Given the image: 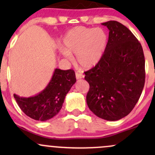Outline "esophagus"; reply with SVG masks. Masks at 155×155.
<instances>
[{
    "mask_svg": "<svg viewBox=\"0 0 155 155\" xmlns=\"http://www.w3.org/2000/svg\"><path fill=\"white\" fill-rule=\"evenodd\" d=\"M84 76L82 74H81V73H78V72H76V78L77 79H82V78H84Z\"/></svg>",
    "mask_w": 155,
    "mask_h": 155,
    "instance_id": "1",
    "label": "esophagus"
}]
</instances>
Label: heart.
<instances>
[{
  "instance_id": "obj_1",
  "label": "heart",
  "mask_w": 155,
  "mask_h": 155,
  "mask_svg": "<svg viewBox=\"0 0 155 155\" xmlns=\"http://www.w3.org/2000/svg\"><path fill=\"white\" fill-rule=\"evenodd\" d=\"M108 44V35L100 28L76 27L64 35L60 52L65 58L76 54V60L84 68H91L102 59Z\"/></svg>"
}]
</instances>
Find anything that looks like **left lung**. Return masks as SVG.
<instances>
[{"label":"left lung","instance_id":"left-lung-1","mask_svg":"<svg viewBox=\"0 0 155 155\" xmlns=\"http://www.w3.org/2000/svg\"><path fill=\"white\" fill-rule=\"evenodd\" d=\"M109 30L102 59L85 74L90 84L89 108L97 117L116 121L130 113L143 91L145 58L141 44L127 27L117 21L102 23Z\"/></svg>","mask_w":155,"mask_h":155}]
</instances>
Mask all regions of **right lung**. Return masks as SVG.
I'll list each match as a JSON object with an SVG mask.
<instances>
[{
	"instance_id": "right-lung-1",
	"label": "right lung",
	"mask_w": 155,
	"mask_h": 155,
	"mask_svg": "<svg viewBox=\"0 0 155 155\" xmlns=\"http://www.w3.org/2000/svg\"><path fill=\"white\" fill-rule=\"evenodd\" d=\"M76 81L74 70L56 68L47 87L38 95L24 97L14 94V97L27 116L35 120L47 121L59 113L65 95Z\"/></svg>"
}]
</instances>
